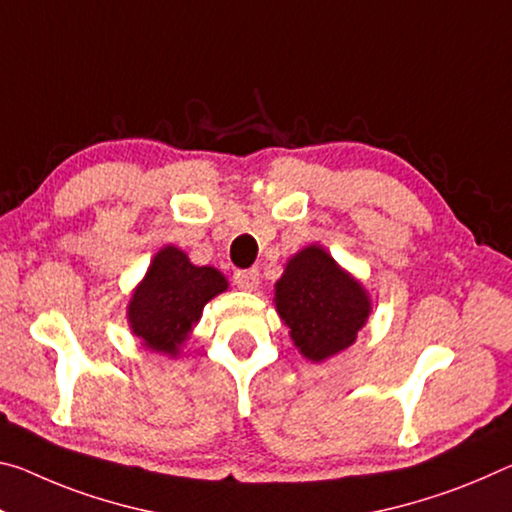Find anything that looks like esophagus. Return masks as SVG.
<instances>
[{"label":"esophagus","instance_id":"esophagus-1","mask_svg":"<svg viewBox=\"0 0 512 512\" xmlns=\"http://www.w3.org/2000/svg\"><path fill=\"white\" fill-rule=\"evenodd\" d=\"M234 285L243 291H255L259 285V271L248 269V271H237L234 273Z\"/></svg>","mask_w":512,"mask_h":512}]
</instances>
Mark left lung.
I'll return each instance as SVG.
<instances>
[{"label":"left lung","mask_w":512,"mask_h":512,"mask_svg":"<svg viewBox=\"0 0 512 512\" xmlns=\"http://www.w3.org/2000/svg\"><path fill=\"white\" fill-rule=\"evenodd\" d=\"M273 300L296 348L312 362L351 346L371 314L364 287L316 243L289 259Z\"/></svg>","instance_id":"left-lung-1"}]
</instances>
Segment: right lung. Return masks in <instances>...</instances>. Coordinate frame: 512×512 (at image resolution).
I'll use <instances>...</instances> for the list:
<instances>
[{"label":"right lung","instance_id":"right-lung-1","mask_svg":"<svg viewBox=\"0 0 512 512\" xmlns=\"http://www.w3.org/2000/svg\"><path fill=\"white\" fill-rule=\"evenodd\" d=\"M225 289V275L214 266L191 264L175 246L161 248L129 300V328L152 351L177 355L205 305Z\"/></svg>","mask_w":512,"mask_h":512}]
</instances>
